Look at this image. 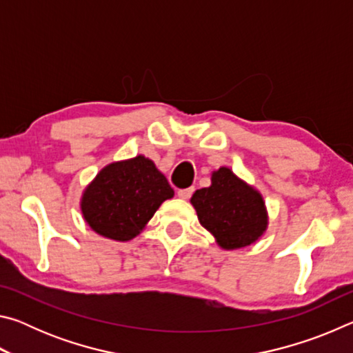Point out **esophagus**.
Segmentation results:
<instances>
[{
	"label": "esophagus",
	"instance_id": "34e87169",
	"mask_svg": "<svg viewBox=\"0 0 353 353\" xmlns=\"http://www.w3.org/2000/svg\"><path fill=\"white\" fill-rule=\"evenodd\" d=\"M193 191H194V188H193V187H190V188H182V190H179V191H177V196H179V198H182V199H190V198H191V194H193Z\"/></svg>",
	"mask_w": 353,
	"mask_h": 353
}]
</instances>
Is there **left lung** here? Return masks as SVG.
<instances>
[{
    "mask_svg": "<svg viewBox=\"0 0 353 353\" xmlns=\"http://www.w3.org/2000/svg\"><path fill=\"white\" fill-rule=\"evenodd\" d=\"M199 223L212 232L224 249L244 248L259 240L266 229L265 202L254 188L229 168L213 172L212 185L191 198Z\"/></svg>",
    "mask_w": 353,
    "mask_h": 353,
    "instance_id": "1",
    "label": "left lung"
}]
</instances>
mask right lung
Returning a JSON list of instances; mask_svg holds the SVG:
<instances>
[{"label":"right lung","mask_w":353,"mask_h":353,"mask_svg":"<svg viewBox=\"0 0 353 353\" xmlns=\"http://www.w3.org/2000/svg\"><path fill=\"white\" fill-rule=\"evenodd\" d=\"M174 190L149 159L139 155L99 172L82 198V213L97 234L128 241L140 234Z\"/></svg>","instance_id":"right-lung-1"}]
</instances>
